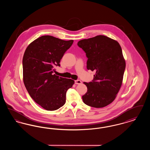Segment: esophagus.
Returning a JSON list of instances; mask_svg holds the SVG:
<instances>
[{"mask_svg":"<svg viewBox=\"0 0 150 150\" xmlns=\"http://www.w3.org/2000/svg\"><path fill=\"white\" fill-rule=\"evenodd\" d=\"M75 84H81V81L80 80H76L75 81Z\"/></svg>","mask_w":150,"mask_h":150,"instance_id":"obj_1","label":"esophagus"}]
</instances>
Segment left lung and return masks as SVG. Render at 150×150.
<instances>
[{
    "instance_id": "left-lung-1",
    "label": "left lung",
    "mask_w": 150,
    "mask_h": 150,
    "mask_svg": "<svg viewBox=\"0 0 150 150\" xmlns=\"http://www.w3.org/2000/svg\"><path fill=\"white\" fill-rule=\"evenodd\" d=\"M78 45L86 52L87 69L95 72L92 81L84 82L88 89L83 100L91 107H105L114 100L122 83L126 64L121 47L105 35L81 40Z\"/></svg>"
}]
</instances>
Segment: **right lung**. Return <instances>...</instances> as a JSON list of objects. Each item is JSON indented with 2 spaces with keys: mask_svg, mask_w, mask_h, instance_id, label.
I'll list each match as a JSON object with an SVG mask.
<instances>
[{
  "mask_svg": "<svg viewBox=\"0 0 150 150\" xmlns=\"http://www.w3.org/2000/svg\"><path fill=\"white\" fill-rule=\"evenodd\" d=\"M73 42V40L42 36L30 43L24 53V84L31 97L46 110L54 111L63 106L66 92L75 83L54 74V67L60 66L61 58Z\"/></svg>",
  "mask_w": 150,
  "mask_h": 150,
  "instance_id": "add662e5",
  "label": "right lung"
}]
</instances>
